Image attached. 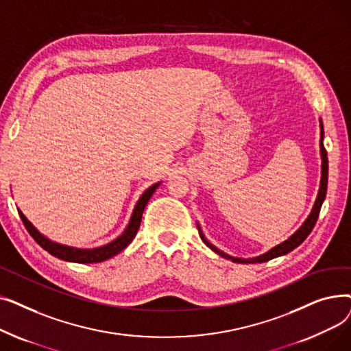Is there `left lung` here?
Instances as JSON below:
<instances>
[{
	"mask_svg": "<svg viewBox=\"0 0 351 351\" xmlns=\"http://www.w3.org/2000/svg\"><path fill=\"white\" fill-rule=\"evenodd\" d=\"M323 138H324V131H323V123L320 121V155H322V179H320V189H319V193H317V197H316V202L315 205H313V209L308 215V217L304 220V223L294 232L287 241H285L283 243L274 246L273 249H270L269 252L257 256V257H252V259H242V257H233V256H229L226 254L225 252L219 250L216 246H213L209 241H206V237L204 234V232H202L200 226L197 225V229H199V234H200V239L204 241V243L210 247L215 253H217L219 256L225 257V259H229L234 263H263V262H267L270 259H274V257L278 256H283L289 252H291L293 249H296L299 245H302L304 242V239L310 234V232L313 230V228H315L317 219H319V213H320V209H322V205L323 202L326 199V193H327V179H328V159H327V152L324 149V145H323Z\"/></svg>",
	"mask_w": 351,
	"mask_h": 351,
	"instance_id": "left-lung-1",
	"label": "left lung"
}]
</instances>
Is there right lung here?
Masks as SVG:
<instances>
[{"label": "right lung", "instance_id": "1", "mask_svg": "<svg viewBox=\"0 0 351 351\" xmlns=\"http://www.w3.org/2000/svg\"><path fill=\"white\" fill-rule=\"evenodd\" d=\"M159 185H160V182L149 186L142 193V196L138 200V204L135 205L131 220H129V223H128L126 229L123 230V233L121 236H118L115 241H112L110 243L101 246V247H95V249H78V247H71V246H65V245H61L57 242H52L43 233L36 230V228L29 222V220L24 216V213L20 209H18V213H20L23 223L27 228L28 233L32 236L34 241L38 243L44 250H47L49 254L58 257V259L65 261V262L84 263V265L85 263H99V262L108 261V259H110V257L117 256L119 252H122L129 243L134 241V237L136 236L138 229L141 226L142 213L145 210V206L147 202H149L151 196L154 195V192L158 189Z\"/></svg>", "mask_w": 351, "mask_h": 351}]
</instances>
